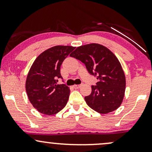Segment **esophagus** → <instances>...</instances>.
I'll use <instances>...</instances> for the list:
<instances>
[{"label": "esophagus", "mask_w": 152, "mask_h": 152, "mask_svg": "<svg viewBox=\"0 0 152 152\" xmlns=\"http://www.w3.org/2000/svg\"><path fill=\"white\" fill-rule=\"evenodd\" d=\"M81 86V84H79V85H74V88H79Z\"/></svg>", "instance_id": "obj_1"}]
</instances>
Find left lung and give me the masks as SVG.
Returning <instances> with one entry per match:
<instances>
[{
  "label": "left lung",
  "instance_id": "obj_1",
  "mask_svg": "<svg viewBox=\"0 0 152 152\" xmlns=\"http://www.w3.org/2000/svg\"><path fill=\"white\" fill-rule=\"evenodd\" d=\"M85 64L98 82L91 86V93L85 96L90 108L100 114L117 109L121 104L126 88V78L119 61L112 52L98 43L76 48L70 54Z\"/></svg>",
  "mask_w": 152,
  "mask_h": 152
}]
</instances>
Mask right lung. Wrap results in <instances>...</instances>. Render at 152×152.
Masks as SVG:
<instances>
[{"label": "right lung", "mask_w": 152, "mask_h": 152, "mask_svg": "<svg viewBox=\"0 0 152 152\" xmlns=\"http://www.w3.org/2000/svg\"><path fill=\"white\" fill-rule=\"evenodd\" d=\"M75 49L70 46L51 47L40 54L31 66L26 81L29 101L40 113L57 114L65 107L70 94L66 84H57L61 75V66Z\"/></svg>", "instance_id": "right-lung-1"}]
</instances>
